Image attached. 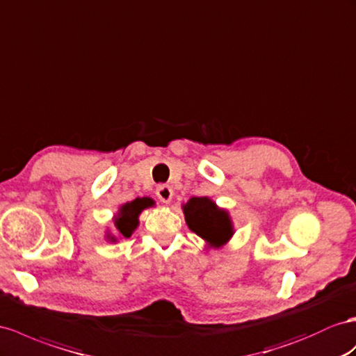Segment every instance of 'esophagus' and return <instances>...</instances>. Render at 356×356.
I'll return each mask as SVG.
<instances>
[{
  "instance_id": "obj_1",
  "label": "esophagus",
  "mask_w": 356,
  "mask_h": 356,
  "mask_svg": "<svg viewBox=\"0 0 356 356\" xmlns=\"http://www.w3.org/2000/svg\"><path fill=\"white\" fill-rule=\"evenodd\" d=\"M156 195L161 200L162 203H168L171 202V197H172V189L168 185H159L156 188Z\"/></svg>"
}]
</instances>
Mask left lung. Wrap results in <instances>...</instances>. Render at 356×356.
Masks as SVG:
<instances>
[{"mask_svg":"<svg viewBox=\"0 0 356 356\" xmlns=\"http://www.w3.org/2000/svg\"><path fill=\"white\" fill-rule=\"evenodd\" d=\"M184 212L189 229L213 247H221L233 234L229 213L218 209L206 197L191 198L184 207Z\"/></svg>","mask_w":356,"mask_h":356,"instance_id":"left-lung-1","label":"left lung"}]
</instances>
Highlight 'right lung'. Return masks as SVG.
<instances>
[{
    "label": "right lung",
    "instance_id": "add662e5",
    "mask_svg": "<svg viewBox=\"0 0 356 356\" xmlns=\"http://www.w3.org/2000/svg\"><path fill=\"white\" fill-rule=\"evenodd\" d=\"M153 202L150 198H135L134 202L122 206L118 216L114 220L115 233L122 238H131L132 232L138 225V215L143 209L152 206Z\"/></svg>",
    "mask_w": 356,
    "mask_h": 356
}]
</instances>
